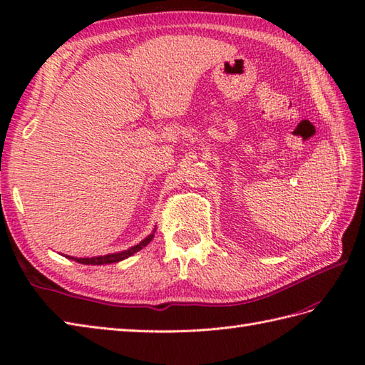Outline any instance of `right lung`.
I'll return each instance as SVG.
<instances>
[{
    "label": "right lung",
    "instance_id": "obj_1",
    "mask_svg": "<svg viewBox=\"0 0 365 365\" xmlns=\"http://www.w3.org/2000/svg\"><path fill=\"white\" fill-rule=\"evenodd\" d=\"M153 234H155V229L152 230V234L147 235L143 242H139L138 245L128 247V250L125 251H120V252H114V254H106V255H97V257H84V259H80V257H72V255H66L67 259L71 260H75L78 263H83V265H106V263H115V262H120L123 259H128L130 255H133L135 252L141 251L144 246L149 245L152 242L153 238Z\"/></svg>",
    "mask_w": 365,
    "mask_h": 365
}]
</instances>
